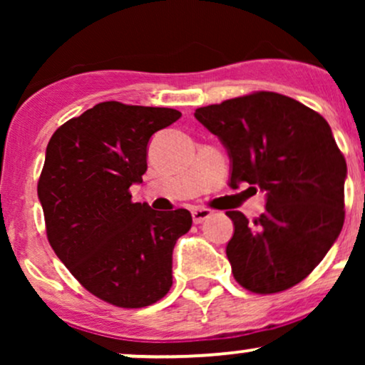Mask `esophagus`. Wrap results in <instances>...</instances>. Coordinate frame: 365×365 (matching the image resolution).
Listing matches in <instances>:
<instances>
[{"instance_id": "1", "label": "esophagus", "mask_w": 365, "mask_h": 365, "mask_svg": "<svg viewBox=\"0 0 365 365\" xmlns=\"http://www.w3.org/2000/svg\"><path fill=\"white\" fill-rule=\"evenodd\" d=\"M211 215H212V211H211V209H207V207H195V209H192V220H194L195 225H199V223H202V221H206Z\"/></svg>"}]
</instances>
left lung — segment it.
Listing matches in <instances>:
<instances>
[{
  "label": "left lung",
  "instance_id": "obj_1",
  "mask_svg": "<svg viewBox=\"0 0 365 365\" xmlns=\"http://www.w3.org/2000/svg\"><path fill=\"white\" fill-rule=\"evenodd\" d=\"M194 115L228 150L230 187L245 182L266 192V211L254 221L226 212L235 226L226 245L233 278L261 295L295 287L328 254L345 221L346 163L328 121L267 91Z\"/></svg>",
  "mask_w": 365,
  "mask_h": 365
}]
</instances>
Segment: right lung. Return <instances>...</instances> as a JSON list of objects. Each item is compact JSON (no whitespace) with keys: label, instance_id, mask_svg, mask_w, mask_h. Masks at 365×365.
Here are the masks:
<instances>
[{"label":"right lung","instance_id":"1","mask_svg":"<svg viewBox=\"0 0 365 365\" xmlns=\"http://www.w3.org/2000/svg\"><path fill=\"white\" fill-rule=\"evenodd\" d=\"M180 116L99 103L63 123L46 149L37 195L49 245L87 292L116 307H145L173 284L171 255L192 215L132 202L128 188L148 170L153 133Z\"/></svg>","mask_w":365,"mask_h":365}]
</instances>
